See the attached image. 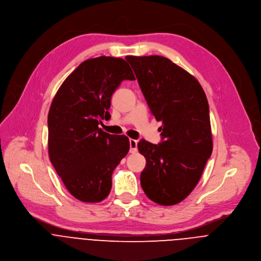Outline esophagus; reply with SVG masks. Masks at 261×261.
<instances>
[{
    "label": "esophagus",
    "instance_id": "obj_1",
    "mask_svg": "<svg viewBox=\"0 0 261 261\" xmlns=\"http://www.w3.org/2000/svg\"><path fill=\"white\" fill-rule=\"evenodd\" d=\"M130 152L135 153L137 151V140L135 139H130Z\"/></svg>",
    "mask_w": 261,
    "mask_h": 261
}]
</instances>
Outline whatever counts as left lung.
Returning <instances> with one entry per match:
<instances>
[{"label": "left lung", "mask_w": 261, "mask_h": 261, "mask_svg": "<svg viewBox=\"0 0 261 261\" xmlns=\"http://www.w3.org/2000/svg\"><path fill=\"white\" fill-rule=\"evenodd\" d=\"M151 114L162 121V141L141 139L146 196L161 205L184 200L201 178L213 152L210 107L197 79L162 56H127Z\"/></svg>", "instance_id": "left-lung-1"}]
</instances>
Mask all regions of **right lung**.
Listing matches in <instances>:
<instances>
[{"instance_id": "add662e5", "label": "right lung", "mask_w": 261, "mask_h": 261, "mask_svg": "<svg viewBox=\"0 0 261 261\" xmlns=\"http://www.w3.org/2000/svg\"><path fill=\"white\" fill-rule=\"evenodd\" d=\"M123 80H135L125 60L88 59L65 79L51 101L49 160L67 190L80 201L95 203L110 194L113 172L129 151L127 136L98 127L111 118L112 94Z\"/></svg>"}]
</instances>
